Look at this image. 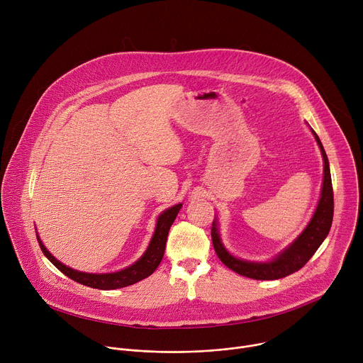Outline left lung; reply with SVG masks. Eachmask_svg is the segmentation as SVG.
Returning a JSON list of instances; mask_svg holds the SVG:
<instances>
[{
	"label": "left lung",
	"instance_id": "obj_1",
	"mask_svg": "<svg viewBox=\"0 0 363 363\" xmlns=\"http://www.w3.org/2000/svg\"><path fill=\"white\" fill-rule=\"evenodd\" d=\"M312 132L318 140V145L320 147L322 157L325 161L322 195L312 220H310L304 231L281 254H279L273 262H269V263L245 262L231 255L223 245L218 230H217V223L214 221L211 228L213 245L216 248V252L220 260L233 272L254 280L283 279L289 274L298 272L310 260V258H312V255L316 252V250L328 237L332 227V221H333V188H332V178H330V168H329L328 155L323 149V145L319 136L313 129Z\"/></svg>",
	"mask_w": 363,
	"mask_h": 363
}]
</instances>
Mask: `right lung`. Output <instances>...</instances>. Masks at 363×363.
Listing matches in <instances>:
<instances>
[{
	"instance_id": "obj_1",
	"label": "right lung",
	"mask_w": 363,
	"mask_h": 363,
	"mask_svg": "<svg viewBox=\"0 0 363 363\" xmlns=\"http://www.w3.org/2000/svg\"><path fill=\"white\" fill-rule=\"evenodd\" d=\"M181 206H182V203H177L160 216V218L157 221V228H155L153 237H152L145 254L139 258L136 263H133L132 266H129L121 272H116V273L90 274V273H83V272L70 269V267L62 264L59 260H56V258L47 251V248L43 245L41 240L38 238V235H37V240H38V244H40L44 255L69 279H72L83 286L93 287V289L115 290V289L135 284V283L146 279L147 276H150L155 270L158 269L160 263L162 262L164 252H165L169 228H171L172 223L175 221V218L181 210Z\"/></svg>"
}]
</instances>
